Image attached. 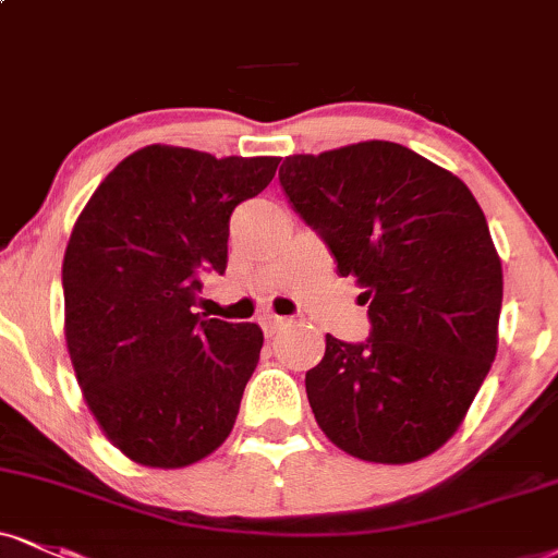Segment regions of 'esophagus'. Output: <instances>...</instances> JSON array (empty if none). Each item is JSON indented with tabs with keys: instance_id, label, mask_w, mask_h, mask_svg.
Masks as SVG:
<instances>
[{
	"instance_id": "obj_1",
	"label": "esophagus",
	"mask_w": 558,
	"mask_h": 558,
	"mask_svg": "<svg viewBox=\"0 0 558 558\" xmlns=\"http://www.w3.org/2000/svg\"><path fill=\"white\" fill-rule=\"evenodd\" d=\"M284 326H290V318H281V315H274V313L260 315V328H264L266 336H274Z\"/></svg>"
}]
</instances>
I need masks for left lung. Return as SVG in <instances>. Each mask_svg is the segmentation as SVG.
I'll use <instances>...</instances> for the list:
<instances>
[{"label": "left lung", "instance_id": "8db88e82", "mask_svg": "<svg viewBox=\"0 0 558 558\" xmlns=\"http://www.w3.org/2000/svg\"><path fill=\"white\" fill-rule=\"evenodd\" d=\"M279 183L369 302L364 343L326 333L305 388L323 435L414 463L463 424L499 343L501 260L469 185L396 142L290 155Z\"/></svg>", "mask_w": 558, "mask_h": 558}]
</instances>
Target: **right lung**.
I'll return each instance as SVG.
<instances>
[{
    "label": "right lung",
    "mask_w": 558,
    "mask_h": 558,
    "mask_svg": "<svg viewBox=\"0 0 558 558\" xmlns=\"http://www.w3.org/2000/svg\"><path fill=\"white\" fill-rule=\"evenodd\" d=\"M279 157L149 144L102 178L69 235L64 339L82 398L111 442L147 469H185L235 426L258 364L256 323L194 313L227 266L230 215L271 183Z\"/></svg>",
    "instance_id": "add662e5"
}]
</instances>
